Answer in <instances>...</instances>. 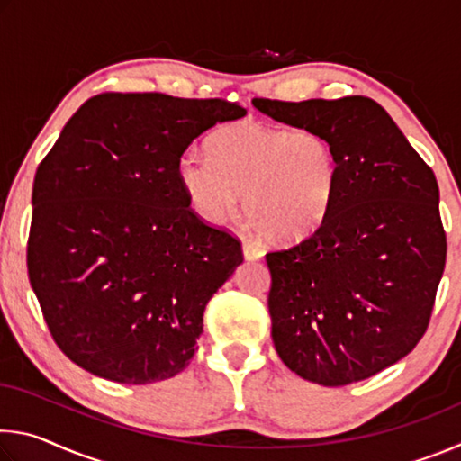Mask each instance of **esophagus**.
<instances>
[{"label":"esophagus","mask_w":461,"mask_h":461,"mask_svg":"<svg viewBox=\"0 0 461 461\" xmlns=\"http://www.w3.org/2000/svg\"><path fill=\"white\" fill-rule=\"evenodd\" d=\"M241 254H244L246 260H260L264 256L262 248L256 246L254 241H248V240L244 241V244H241Z\"/></svg>","instance_id":"1"}]
</instances>
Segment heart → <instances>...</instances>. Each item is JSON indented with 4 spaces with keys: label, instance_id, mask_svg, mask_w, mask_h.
Here are the masks:
<instances>
[{
    "label": "heart",
    "instance_id": "b5f03b06",
    "mask_svg": "<svg viewBox=\"0 0 461 461\" xmlns=\"http://www.w3.org/2000/svg\"><path fill=\"white\" fill-rule=\"evenodd\" d=\"M209 150H186L176 162L178 183L203 221L230 220L240 193L248 223L280 244L309 238L330 215L338 160L319 131L244 120L217 130Z\"/></svg>",
    "mask_w": 461,
    "mask_h": 461
}]
</instances>
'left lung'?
I'll list each match as a JSON object with an SVG mask.
<instances>
[{
    "label": "left lung",
    "instance_id": "8db88e82",
    "mask_svg": "<svg viewBox=\"0 0 461 461\" xmlns=\"http://www.w3.org/2000/svg\"><path fill=\"white\" fill-rule=\"evenodd\" d=\"M252 105L323 134L338 160L321 228L267 254L276 352L321 386L370 378L407 356L431 317L447 252L433 170L370 97Z\"/></svg>",
    "mask_w": 461,
    "mask_h": 461
}]
</instances>
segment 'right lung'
Segmentation results:
<instances>
[{"label": "right lung", "mask_w": 461, "mask_h": 461, "mask_svg": "<svg viewBox=\"0 0 461 461\" xmlns=\"http://www.w3.org/2000/svg\"><path fill=\"white\" fill-rule=\"evenodd\" d=\"M246 109L221 99L104 93L36 170L28 276L68 360L120 384L189 366L203 313L241 264L236 238L189 209L176 162Z\"/></svg>", "instance_id": "add662e5"}]
</instances>
